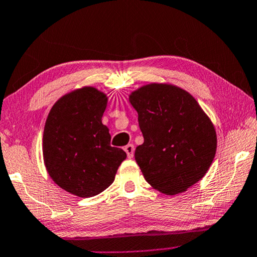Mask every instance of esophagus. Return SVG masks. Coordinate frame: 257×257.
Returning <instances> with one entry per match:
<instances>
[{"mask_svg": "<svg viewBox=\"0 0 257 257\" xmlns=\"http://www.w3.org/2000/svg\"><path fill=\"white\" fill-rule=\"evenodd\" d=\"M124 150L126 152V154H127V158L132 159L133 155H135V146H133V145H131V144H128L127 146H125Z\"/></svg>", "mask_w": 257, "mask_h": 257, "instance_id": "esophagus-1", "label": "esophagus"}]
</instances>
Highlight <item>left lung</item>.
<instances>
[{"label":"left lung","mask_w":257,"mask_h":257,"mask_svg":"<svg viewBox=\"0 0 257 257\" xmlns=\"http://www.w3.org/2000/svg\"><path fill=\"white\" fill-rule=\"evenodd\" d=\"M128 101L144 136L135 158L145 180L170 196L202 180L214 159L217 133L190 92L170 83H148L132 91Z\"/></svg>","instance_id":"obj_1"}]
</instances>
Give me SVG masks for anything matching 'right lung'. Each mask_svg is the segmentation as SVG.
I'll return each instance as SVG.
<instances>
[{"label":"right lung","mask_w":257,"mask_h":257,"mask_svg":"<svg viewBox=\"0 0 257 257\" xmlns=\"http://www.w3.org/2000/svg\"><path fill=\"white\" fill-rule=\"evenodd\" d=\"M107 96L85 85L58 99L48 113L43 136L44 165L57 185L88 198L114 181L126 159L120 148L111 147L109 128L102 117Z\"/></svg>","instance_id":"right-lung-1"}]
</instances>
